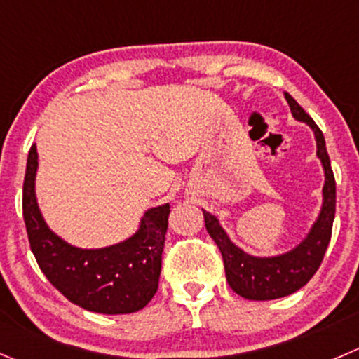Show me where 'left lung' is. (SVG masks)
<instances>
[{
  "label": "left lung",
  "instance_id": "obj_1",
  "mask_svg": "<svg viewBox=\"0 0 359 359\" xmlns=\"http://www.w3.org/2000/svg\"><path fill=\"white\" fill-rule=\"evenodd\" d=\"M286 100L290 103L293 116L298 121L307 123L314 131L316 140H318V156L323 161L326 173L325 189H323L325 203H323L321 215H319L318 222L309 233L307 238L297 249L283 254V256L252 257L240 250L236 245H233L224 229L219 226L217 219L208 212H203L208 235L214 238L219 250H221L226 280H228L229 287L236 294L249 298V300H276V298L287 297V294L304 287L314 277L318 268L321 266L330 238H332L337 205V186L328 151H326L325 137H323V131L319 130L314 119L298 105L293 96L286 93Z\"/></svg>",
  "mask_w": 359,
  "mask_h": 359
}]
</instances>
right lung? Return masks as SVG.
<instances>
[{
	"instance_id": "right-lung-1",
	"label": "right lung",
	"mask_w": 359,
	"mask_h": 359,
	"mask_svg": "<svg viewBox=\"0 0 359 359\" xmlns=\"http://www.w3.org/2000/svg\"><path fill=\"white\" fill-rule=\"evenodd\" d=\"M36 145H31L22 186V215L29 247L52 286L72 304L100 314H130L144 309L158 291L170 205L151 208L140 231L100 250H82L54 235L34 198Z\"/></svg>"
}]
</instances>
